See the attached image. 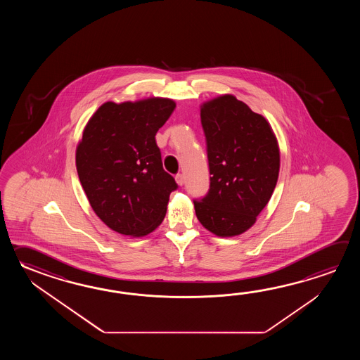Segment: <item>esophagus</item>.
I'll use <instances>...</instances> for the list:
<instances>
[{"label": "esophagus", "mask_w": 360, "mask_h": 360, "mask_svg": "<svg viewBox=\"0 0 360 360\" xmlns=\"http://www.w3.org/2000/svg\"><path fill=\"white\" fill-rule=\"evenodd\" d=\"M175 180H176V183L181 186L184 183H185V177H184L183 174H177L176 176H175Z\"/></svg>", "instance_id": "1"}]
</instances>
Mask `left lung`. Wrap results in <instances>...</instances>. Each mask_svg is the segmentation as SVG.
I'll use <instances>...</instances> for the list:
<instances>
[{
    "instance_id": "8db88e82",
    "label": "left lung",
    "mask_w": 360,
    "mask_h": 360,
    "mask_svg": "<svg viewBox=\"0 0 360 360\" xmlns=\"http://www.w3.org/2000/svg\"><path fill=\"white\" fill-rule=\"evenodd\" d=\"M210 167L206 197L194 200L199 222L219 237H234L256 222L276 188L281 166L271 126L233 95L200 105Z\"/></svg>"
}]
</instances>
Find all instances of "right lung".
Segmentation results:
<instances>
[{"label": "right lung", "mask_w": 360, "mask_h": 360, "mask_svg": "<svg viewBox=\"0 0 360 360\" xmlns=\"http://www.w3.org/2000/svg\"><path fill=\"white\" fill-rule=\"evenodd\" d=\"M175 107L166 98L107 101L84 127L78 177L94 212L120 234L144 237L166 216L177 184L163 169L155 134Z\"/></svg>", "instance_id": "1"}]
</instances>
